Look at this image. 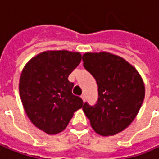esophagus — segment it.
Returning <instances> with one entry per match:
<instances>
[{
  "label": "esophagus",
  "mask_w": 159,
  "mask_h": 159,
  "mask_svg": "<svg viewBox=\"0 0 159 159\" xmlns=\"http://www.w3.org/2000/svg\"><path fill=\"white\" fill-rule=\"evenodd\" d=\"M81 98H82V100H83V101H85V94H82V95H81Z\"/></svg>",
  "instance_id": "esophagus-1"
}]
</instances>
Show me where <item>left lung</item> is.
<instances>
[{
  "label": "left lung",
  "mask_w": 159,
  "mask_h": 159,
  "mask_svg": "<svg viewBox=\"0 0 159 159\" xmlns=\"http://www.w3.org/2000/svg\"><path fill=\"white\" fill-rule=\"evenodd\" d=\"M82 61L98 85L97 103L90 106L85 102L83 111L98 134L116 135L130 125L141 108L145 97L142 78L124 59L108 52H88Z\"/></svg>",
  "instance_id": "obj_1"
}]
</instances>
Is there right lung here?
<instances>
[{"label":"right lung","mask_w":159,"mask_h":159,"mask_svg":"<svg viewBox=\"0 0 159 159\" xmlns=\"http://www.w3.org/2000/svg\"><path fill=\"white\" fill-rule=\"evenodd\" d=\"M80 61L79 52L45 51L32 58L21 72L19 90L23 108L32 124L47 134L64 130L83 106L68 80Z\"/></svg>","instance_id":"right-lung-1"}]
</instances>
